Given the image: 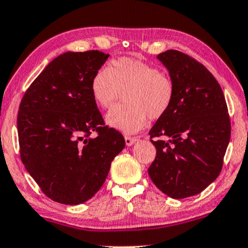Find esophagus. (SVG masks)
I'll use <instances>...</instances> for the list:
<instances>
[{"label":"esophagus","mask_w":248,"mask_h":248,"mask_svg":"<svg viewBox=\"0 0 248 248\" xmlns=\"http://www.w3.org/2000/svg\"><path fill=\"white\" fill-rule=\"evenodd\" d=\"M137 140H138V139H137L136 137H129V136H125V142H126L127 146H131V145H133Z\"/></svg>","instance_id":"1"}]
</instances>
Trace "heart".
I'll use <instances>...</instances> for the list:
<instances>
[{"instance_id": "1", "label": "heart", "mask_w": 248, "mask_h": 248, "mask_svg": "<svg viewBox=\"0 0 248 248\" xmlns=\"http://www.w3.org/2000/svg\"><path fill=\"white\" fill-rule=\"evenodd\" d=\"M90 90L96 103L109 110L124 94V106L107 116V123L122 132L135 133L147 119H159L173 103L174 83L156 67L132 58L113 60L108 68L95 73Z\"/></svg>"}]
</instances>
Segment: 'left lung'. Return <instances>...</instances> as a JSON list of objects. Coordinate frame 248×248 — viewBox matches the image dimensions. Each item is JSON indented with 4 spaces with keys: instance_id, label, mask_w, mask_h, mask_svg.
I'll return each mask as SVG.
<instances>
[{
    "instance_id": "left-lung-1",
    "label": "left lung",
    "mask_w": 248,
    "mask_h": 248,
    "mask_svg": "<svg viewBox=\"0 0 248 248\" xmlns=\"http://www.w3.org/2000/svg\"><path fill=\"white\" fill-rule=\"evenodd\" d=\"M174 83L173 103L150 131L156 156L148 175L171 199L200 194L219 175L231 123L219 83L202 63L175 49L158 55Z\"/></svg>"
}]
</instances>
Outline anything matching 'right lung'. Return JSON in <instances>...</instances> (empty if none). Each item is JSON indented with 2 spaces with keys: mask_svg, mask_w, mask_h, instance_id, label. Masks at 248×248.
<instances>
[{
  "mask_svg": "<svg viewBox=\"0 0 248 248\" xmlns=\"http://www.w3.org/2000/svg\"><path fill=\"white\" fill-rule=\"evenodd\" d=\"M108 58L100 51L60 54L20 101V159L43 193L58 203L77 205L92 199L125 146L122 133L104 125L90 90Z\"/></svg>",
  "mask_w": 248,
  "mask_h": 248,
  "instance_id": "obj_1",
  "label": "right lung"
}]
</instances>
